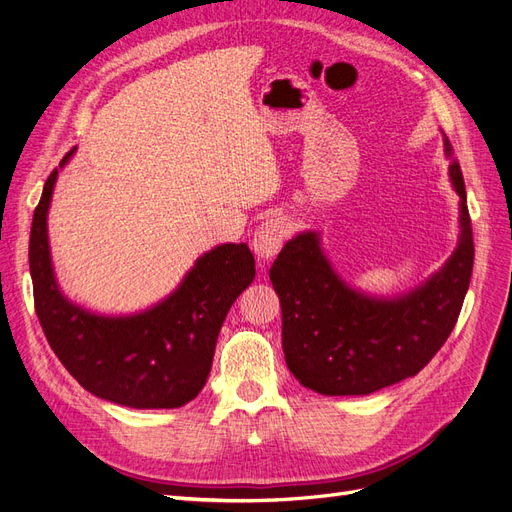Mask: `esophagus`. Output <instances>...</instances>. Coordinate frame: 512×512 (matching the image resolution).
Segmentation results:
<instances>
[{"mask_svg":"<svg viewBox=\"0 0 512 512\" xmlns=\"http://www.w3.org/2000/svg\"><path fill=\"white\" fill-rule=\"evenodd\" d=\"M290 235V226L284 218H269L262 222L252 239V250L260 260H271L282 250L286 237Z\"/></svg>","mask_w":512,"mask_h":512,"instance_id":"obj_1","label":"esophagus"}]
</instances>
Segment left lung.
Masks as SVG:
<instances>
[{"instance_id":"obj_1","label":"left lung","mask_w":512,"mask_h":512,"mask_svg":"<svg viewBox=\"0 0 512 512\" xmlns=\"http://www.w3.org/2000/svg\"><path fill=\"white\" fill-rule=\"evenodd\" d=\"M444 153L453 147L444 136ZM459 196V241L423 284L376 297L352 288L322 250L320 232L305 230L277 254L269 271L282 305L286 365L305 389L320 395H369L416 376L451 335L474 265L466 183L448 166Z\"/></svg>"}]
</instances>
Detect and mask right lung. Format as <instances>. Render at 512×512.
<instances>
[{
    "label": "right lung",
    "mask_w": 512,
    "mask_h": 512,
    "mask_svg": "<svg viewBox=\"0 0 512 512\" xmlns=\"http://www.w3.org/2000/svg\"><path fill=\"white\" fill-rule=\"evenodd\" d=\"M72 147L59 162L64 168ZM59 170L46 179L29 237L36 314L53 352L85 391L136 410L179 408L203 389L230 305L254 282L245 243L196 258L181 284L143 312L106 316L61 292L49 245V207Z\"/></svg>",
    "instance_id": "obj_1"
}]
</instances>
